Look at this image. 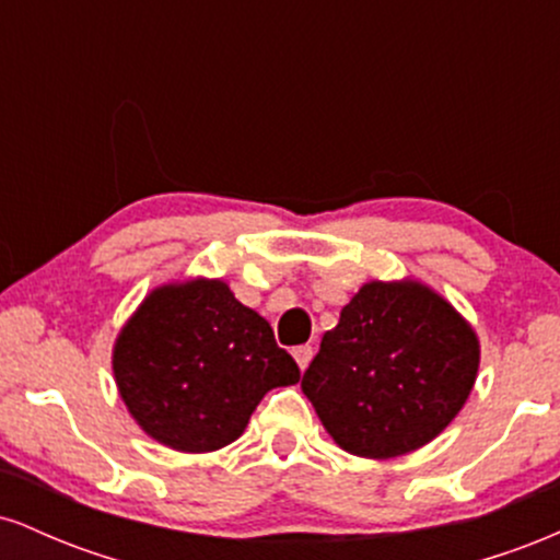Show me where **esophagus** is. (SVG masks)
<instances>
[{"mask_svg": "<svg viewBox=\"0 0 560 560\" xmlns=\"http://www.w3.org/2000/svg\"><path fill=\"white\" fill-rule=\"evenodd\" d=\"M292 355H294V361H298L300 371H305L307 365H311V361H313V347H311V345H300V347H294Z\"/></svg>", "mask_w": 560, "mask_h": 560, "instance_id": "obj_1", "label": "esophagus"}]
</instances>
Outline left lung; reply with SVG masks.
<instances>
[{
	"mask_svg": "<svg viewBox=\"0 0 560 560\" xmlns=\"http://www.w3.org/2000/svg\"><path fill=\"white\" fill-rule=\"evenodd\" d=\"M479 371V339L445 298L405 281H369L320 339L302 392L339 447L395 458L458 416Z\"/></svg>",
	"mask_w": 560,
	"mask_h": 560,
	"instance_id": "obj_1",
	"label": "left lung"
}]
</instances>
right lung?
I'll list each match as a JSON object with an SVG mask.
<instances>
[{
  "instance_id": "1",
  "label": "right lung",
  "mask_w": 560,
  "mask_h": 560,
  "mask_svg": "<svg viewBox=\"0 0 560 560\" xmlns=\"http://www.w3.org/2000/svg\"><path fill=\"white\" fill-rule=\"evenodd\" d=\"M113 374L133 421L182 453L226 447L268 389L300 382L271 324L221 279L152 289L115 339Z\"/></svg>"
}]
</instances>
